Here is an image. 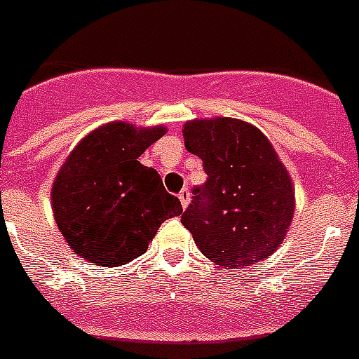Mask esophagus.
Listing matches in <instances>:
<instances>
[{"instance_id":"34e87169","label":"esophagus","mask_w":359,"mask_h":359,"mask_svg":"<svg viewBox=\"0 0 359 359\" xmlns=\"http://www.w3.org/2000/svg\"><path fill=\"white\" fill-rule=\"evenodd\" d=\"M179 199H180V205H182V209H186L188 203H190V191H188V188H184V190L180 191Z\"/></svg>"}]
</instances>
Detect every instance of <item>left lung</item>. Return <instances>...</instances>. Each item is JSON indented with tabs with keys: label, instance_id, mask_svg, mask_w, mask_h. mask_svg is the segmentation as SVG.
Wrapping results in <instances>:
<instances>
[{
	"label": "left lung",
	"instance_id": "1",
	"mask_svg": "<svg viewBox=\"0 0 359 359\" xmlns=\"http://www.w3.org/2000/svg\"><path fill=\"white\" fill-rule=\"evenodd\" d=\"M182 135L207 173L180 216L201 254L228 269L271 256L288 233L295 198L269 139L256 126L226 116L190 120Z\"/></svg>",
	"mask_w": 359,
	"mask_h": 359
}]
</instances>
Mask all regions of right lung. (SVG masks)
<instances>
[{
  "label": "right lung",
  "instance_id": "1",
  "mask_svg": "<svg viewBox=\"0 0 359 359\" xmlns=\"http://www.w3.org/2000/svg\"><path fill=\"white\" fill-rule=\"evenodd\" d=\"M163 126L109 122L71 150L52 182V212L76 256L118 267L147 252L161 222L179 216V198L139 156L165 135Z\"/></svg>",
  "mask_w": 359,
  "mask_h": 359
}]
</instances>
